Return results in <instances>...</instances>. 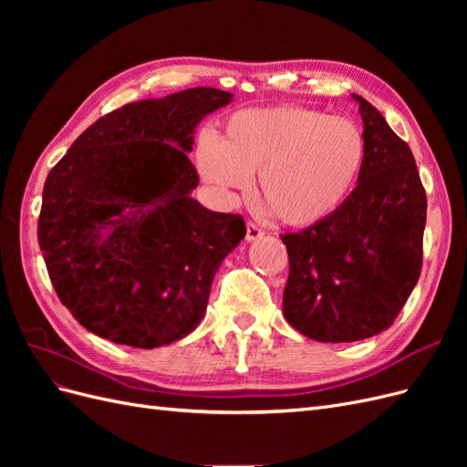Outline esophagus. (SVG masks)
Masks as SVG:
<instances>
[{
    "label": "esophagus",
    "mask_w": 467,
    "mask_h": 467,
    "mask_svg": "<svg viewBox=\"0 0 467 467\" xmlns=\"http://www.w3.org/2000/svg\"><path fill=\"white\" fill-rule=\"evenodd\" d=\"M265 234L261 228H257L255 223L253 222H247V234H245V239L247 242H257V239H261Z\"/></svg>",
    "instance_id": "34e87169"
}]
</instances>
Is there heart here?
Wrapping results in <instances>:
<instances>
[{"instance_id": "obj_1", "label": "heart", "mask_w": 467, "mask_h": 467, "mask_svg": "<svg viewBox=\"0 0 467 467\" xmlns=\"http://www.w3.org/2000/svg\"><path fill=\"white\" fill-rule=\"evenodd\" d=\"M366 151L357 122L286 105L235 112L220 140H202L196 165L206 185L222 194L245 191L257 173L259 199L276 220L309 228L347 202Z\"/></svg>"}]
</instances>
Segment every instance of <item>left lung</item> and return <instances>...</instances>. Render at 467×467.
<instances>
[{
	"instance_id": "1",
	"label": "left lung",
	"mask_w": 467,
	"mask_h": 467,
	"mask_svg": "<svg viewBox=\"0 0 467 467\" xmlns=\"http://www.w3.org/2000/svg\"><path fill=\"white\" fill-rule=\"evenodd\" d=\"M358 103L366 163L333 216L280 235L290 273L282 312L321 343H352L388 329L422 266L427 194L409 146L366 99Z\"/></svg>"
}]
</instances>
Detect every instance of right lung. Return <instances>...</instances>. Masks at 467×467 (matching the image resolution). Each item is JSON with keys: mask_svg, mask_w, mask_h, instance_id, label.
<instances>
[{"mask_svg": "<svg viewBox=\"0 0 467 467\" xmlns=\"http://www.w3.org/2000/svg\"><path fill=\"white\" fill-rule=\"evenodd\" d=\"M232 97L192 88L124 105L50 169L38 245L60 302L93 335L155 348L204 317L245 222L192 199L199 173L187 153L199 122Z\"/></svg>", "mask_w": 467, "mask_h": 467, "instance_id": "right-lung-1", "label": "right lung"}]
</instances>
